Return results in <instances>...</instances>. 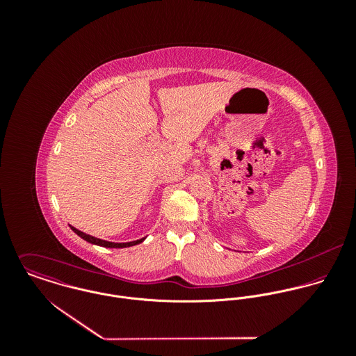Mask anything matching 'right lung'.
Listing matches in <instances>:
<instances>
[{
	"label": "right lung",
	"mask_w": 356,
	"mask_h": 356,
	"mask_svg": "<svg viewBox=\"0 0 356 356\" xmlns=\"http://www.w3.org/2000/svg\"><path fill=\"white\" fill-rule=\"evenodd\" d=\"M70 227L72 229L74 233H76V234H78L81 238H83L85 241L90 243V244H95V245L105 247V248H127V247H133V245L141 244V243L145 240V237H144V238H140V240H136V241H130V243H111V241H105V240H102V238L93 237V236H90V234H86V233H83V232L75 229L74 226H70Z\"/></svg>",
	"instance_id": "1"
}]
</instances>
